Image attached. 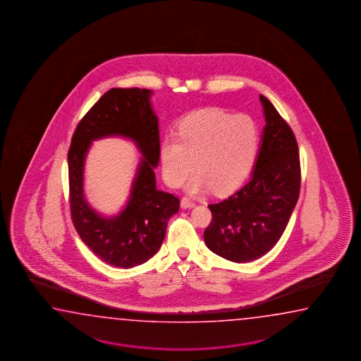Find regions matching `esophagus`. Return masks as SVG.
Listing matches in <instances>:
<instances>
[{"label": "esophagus", "mask_w": 361, "mask_h": 361, "mask_svg": "<svg viewBox=\"0 0 361 361\" xmlns=\"http://www.w3.org/2000/svg\"><path fill=\"white\" fill-rule=\"evenodd\" d=\"M180 205L183 209H188V207H193L195 206V201L190 197H183L180 201Z\"/></svg>", "instance_id": "esophagus-1"}]
</instances>
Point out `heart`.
<instances>
[{
  "label": "heart",
  "instance_id": "heart-1",
  "mask_svg": "<svg viewBox=\"0 0 361 361\" xmlns=\"http://www.w3.org/2000/svg\"><path fill=\"white\" fill-rule=\"evenodd\" d=\"M259 147L260 129L251 116L201 109L180 121L177 135H166L160 143L164 180L178 188L195 168L197 173L187 185L191 193L233 191L250 174Z\"/></svg>",
  "mask_w": 361,
  "mask_h": 361
}]
</instances>
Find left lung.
Segmentation results:
<instances>
[{
  "label": "left lung",
  "mask_w": 361,
  "mask_h": 361,
  "mask_svg": "<svg viewBox=\"0 0 361 361\" xmlns=\"http://www.w3.org/2000/svg\"><path fill=\"white\" fill-rule=\"evenodd\" d=\"M260 101L267 124L251 179L231 197L209 205L206 246L229 262H252L274 247L300 193L296 137L273 104L262 94Z\"/></svg>",
  "instance_id": "obj_1"
}]
</instances>
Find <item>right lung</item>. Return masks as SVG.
Listing matches in <instances>:
<instances>
[{"label": "right lung", "instance_id": "add662e5", "mask_svg": "<svg viewBox=\"0 0 361 361\" xmlns=\"http://www.w3.org/2000/svg\"><path fill=\"white\" fill-rule=\"evenodd\" d=\"M141 88H111L79 121L68 152L71 219L79 237L104 262L129 269L147 262L161 247L168 220L179 210V198L156 188L160 159L159 121ZM121 135L142 154L126 207L105 219L86 202L82 190L85 156L92 140Z\"/></svg>", "mask_w": 361, "mask_h": 361}]
</instances>
